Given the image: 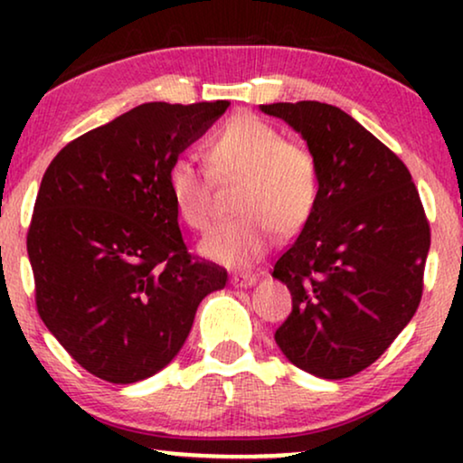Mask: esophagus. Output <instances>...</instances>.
<instances>
[{
    "label": "esophagus",
    "instance_id": "obj_1",
    "mask_svg": "<svg viewBox=\"0 0 463 463\" xmlns=\"http://www.w3.org/2000/svg\"><path fill=\"white\" fill-rule=\"evenodd\" d=\"M232 284L238 288H249V287H252V284H257V276L255 274L232 276Z\"/></svg>",
    "mask_w": 463,
    "mask_h": 463
}]
</instances>
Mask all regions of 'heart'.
I'll use <instances>...</instances> for the list:
<instances>
[{
	"instance_id": "1",
	"label": "heart",
	"mask_w": 463,
	"mask_h": 463,
	"mask_svg": "<svg viewBox=\"0 0 463 463\" xmlns=\"http://www.w3.org/2000/svg\"><path fill=\"white\" fill-rule=\"evenodd\" d=\"M208 168L179 157L168 170L176 213L195 232L213 221V179L240 181V217L214 227L200 252L230 268L257 263L276 233L290 236L312 217L320 192L318 160L306 143L282 138L276 126L252 113H236L206 145Z\"/></svg>"
}]
</instances>
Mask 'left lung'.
<instances>
[{
  "mask_svg": "<svg viewBox=\"0 0 463 463\" xmlns=\"http://www.w3.org/2000/svg\"><path fill=\"white\" fill-rule=\"evenodd\" d=\"M318 160L320 192L299 238L274 265L293 312L274 339L295 366L345 379L375 363L421 301L430 225L407 166L339 107L261 105Z\"/></svg>",
  "mask_w": 463,
  "mask_h": 463,
  "instance_id": "obj_1",
  "label": "left lung"
}]
</instances>
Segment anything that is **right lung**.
I'll list each match as a JSON object with an SVG mask.
<instances>
[{
	"label": "right lung",
	"mask_w": 463,
	"mask_h": 463,
	"mask_svg": "<svg viewBox=\"0 0 463 463\" xmlns=\"http://www.w3.org/2000/svg\"><path fill=\"white\" fill-rule=\"evenodd\" d=\"M230 103H143L65 145L50 162L27 233L43 325L109 383L162 371L195 309L227 282L187 252L168 170Z\"/></svg>",
	"instance_id": "right-lung-1"
}]
</instances>
